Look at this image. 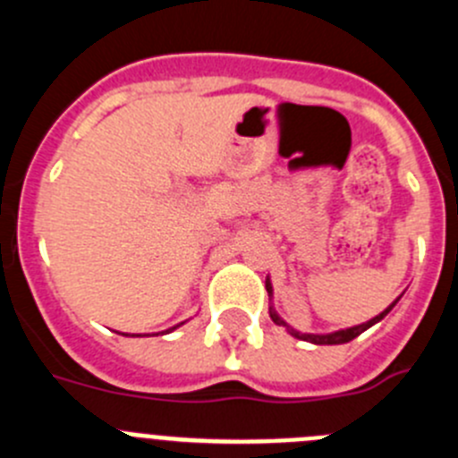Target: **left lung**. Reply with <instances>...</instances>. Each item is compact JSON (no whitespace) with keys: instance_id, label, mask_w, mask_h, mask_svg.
<instances>
[{"instance_id":"left-lung-1","label":"left lung","mask_w":458,"mask_h":458,"mask_svg":"<svg viewBox=\"0 0 458 458\" xmlns=\"http://www.w3.org/2000/svg\"><path fill=\"white\" fill-rule=\"evenodd\" d=\"M266 291H268V295H270V298H273V284H270V277H266ZM399 298H402V295H399ZM399 298H396V301L392 302V305L387 307V310L380 311L378 317L369 318V321H367V323H360V326H353V327H344V330H335V333H326V335L301 333V330H295V327H291L289 323L284 321V318L279 317L277 311H275V307H273V305H270V318H273V321L277 323V326H284V327H286V333H289L291 337L302 339V342L318 344V346H326V344H346V342H351V339L358 337V335L365 333L367 327H371V326H374V323H378L380 318H383V317H387V311H390L392 307H394L396 302H399Z\"/></svg>"}]
</instances>
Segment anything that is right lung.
I'll return each instance as SVG.
<instances>
[{
  "label": "right lung",
  "mask_w": 458,
  "mask_h": 458,
  "mask_svg": "<svg viewBox=\"0 0 458 458\" xmlns=\"http://www.w3.org/2000/svg\"><path fill=\"white\" fill-rule=\"evenodd\" d=\"M179 326H183V323H179ZM179 326L169 327V330H165V333H172V330H176V327H179ZM125 337H128V335H125ZM132 337H141V335H132Z\"/></svg>",
  "instance_id": "1"
}]
</instances>
